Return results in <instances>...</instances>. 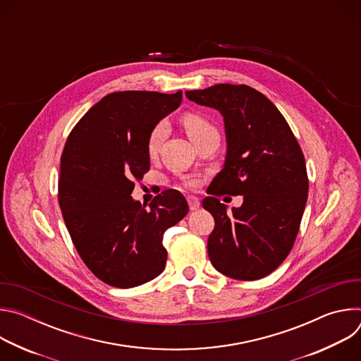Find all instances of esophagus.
Returning <instances> with one entry per match:
<instances>
[{"label": "esophagus", "instance_id": "obj_1", "mask_svg": "<svg viewBox=\"0 0 361 361\" xmlns=\"http://www.w3.org/2000/svg\"><path fill=\"white\" fill-rule=\"evenodd\" d=\"M187 201H188V207H190V210H197L198 207H200V200L197 198V197H194V195H188L187 197Z\"/></svg>", "mask_w": 361, "mask_h": 361}]
</instances>
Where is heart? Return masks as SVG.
Returning a JSON list of instances; mask_svg holds the SVG:
<instances>
[{
	"label": "heart",
	"mask_w": 361,
	"mask_h": 361,
	"mask_svg": "<svg viewBox=\"0 0 361 361\" xmlns=\"http://www.w3.org/2000/svg\"><path fill=\"white\" fill-rule=\"evenodd\" d=\"M183 124H184V128H185L188 137L194 142H198L205 135L217 133L216 127L207 118H204L200 114H187L183 118ZM167 135H169V124L166 121H160L152 127V130L149 131L148 140H147V149L151 156L159 152V149L161 148Z\"/></svg>",
	"instance_id": "1"
}]
</instances>
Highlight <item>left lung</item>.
Wrapping results in <instances>:
<instances>
[{
  "instance_id": "8db88e82",
  "label": "left lung",
  "mask_w": 361,
  "mask_h": 361,
  "mask_svg": "<svg viewBox=\"0 0 361 361\" xmlns=\"http://www.w3.org/2000/svg\"><path fill=\"white\" fill-rule=\"evenodd\" d=\"M188 99L224 117L227 156L216 176L213 197L202 207L214 217L210 262L221 274L252 281L273 273L295 241L308 192L304 154L273 102L248 85L216 84L185 91ZM223 193L243 195L231 214Z\"/></svg>"
}]
</instances>
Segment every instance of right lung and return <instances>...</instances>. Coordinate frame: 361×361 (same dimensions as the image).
Segmentation results:
<instances>
[{
    "instance_id": "right-lung-1",
    "label": "right lung",
    "mask_w": 361,
    "mask_h": 361,
    "mask_svg": "<svg viewBox=\"0 0 361 361\" xmlns=\"http://www.w3.org/2000/svg\"><path fill=\"white\" fill-rule=\"evenodd\" d=\"M183 91H117L101 98L70 133L59 180L60 209L81 260L109 286L130 288L163 273V235L188 213L177 190L134 201L149 170L152 127L181 104Z\"/></svg>"
}]
</instances>
